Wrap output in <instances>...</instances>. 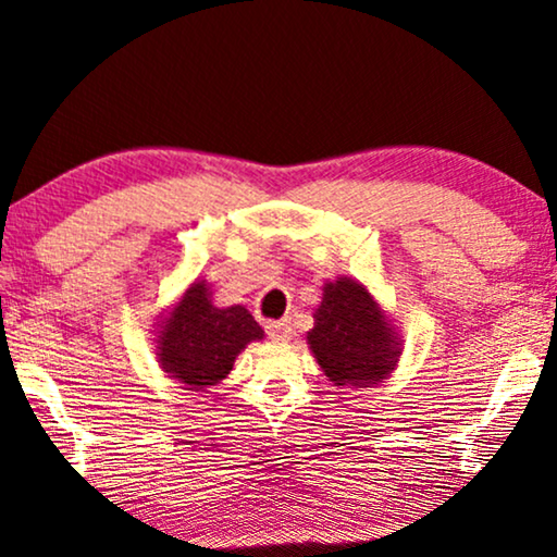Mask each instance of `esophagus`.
Returning a JSON list of instances; mask_svg holds the SVG:
<instances>
[{
    "label": "esophagus",
    "instance_id": "34e87169",
    "mask_svg": "<svg viewBox=\"0 0 557 557\" xmlns=\"http://www.w3.org/2000/svg\"><path fill=\"white\" fill-rule=\"evenodd\" d=\"M290 334H293V321L290 319H280V321L267 323V336H270V339L283 342V339H290Z\"/></svg>",
    "mask_w": 557,
    "mask_h": 557
}]
</instances>
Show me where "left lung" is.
<instances>
[{"label":"left lung","instance_id":"8db88e82","mask_svg":"<svg viewBox=\"0 0 557 557\" xmlns=\"http://www.w3.org/2000/svg\"><path fill=\"white\" fill-rule=\"evenodd\" d=\"M308 331L315 360L334 385H372L391 370L398 347L377 302L355 280L323 287V300Z\"/></svg>","mask_w":557,"mask_h":557}]
</instances>
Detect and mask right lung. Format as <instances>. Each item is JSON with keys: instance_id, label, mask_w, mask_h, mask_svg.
Segmentation results:
<instances>
[{"instance_id": "obj_1", "label": "right lung", "mask_w": 557, "mask_h": 557, "mask_svg": "<svg viewBox=\"0 0 557 557\" xmlns=\"http://www.w3.org/2000/svg\"><path fill=\"white\" fill-rule=\"evenodd\" d=\"M262 336V326L244 306L215 308L208 287L195 283L164 323L159 357L166 372L189 388H206L221 383L234 368L238 351Z\"/></svg>"}]
</instances>
